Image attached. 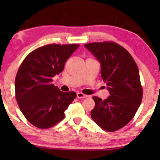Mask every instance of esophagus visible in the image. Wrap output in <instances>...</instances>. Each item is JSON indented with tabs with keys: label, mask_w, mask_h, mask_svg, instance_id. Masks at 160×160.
Segmentation results:
<instances>
[{
	"label": "esophagus",
	"mask_w": 160,
	"mask_h": 160,
	"mask_svg": "<svg viewBox=\"0 0 160 160\" xmlns=\"http://www.w3.org/2000/svg\"><path fill=\"white\" fill-rule=\"evenodd\" d=\"M77 97H78V98H87L88 95L82 94L81 92H78L77 93Z\"/></svg>",
	"instance_id": "obj_1"
}]
</instances>
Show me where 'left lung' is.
<instances>
[{
    "label": "left lung",
    "instance_id": "1",
    "mask_svg": "<svg viewBox=\"0 0 160 160\" xmlns=\"http://www.w3.org/2000/svg\"><path fill=\"white\" fill-rule=\"evenodd\" d=\"M101 65V75L110 96L105 100L94 96L92 120L108 132H114L129 122L136 113L143 91L138 68L123 47L113 42L84 45Z\"/></svg>",
    "mask_w": 160,
    "mask_h": 160
}]
</instances>
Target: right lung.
Wrapping results in <instances>:
<instances>
[{"label":"right lung","instance_id":"add662e5","mask_svg":"<svg viewBox=\"0 0 160 160\" xmlns=\"http://www.w3.org/2000/svg\"><path fill=\"white\" fill-rule=\"evenodd\" d=\"M78 44H49L35 49L25 58L15 80L16 98L28 122L48 128L65 117V111L77 97L52 84V78L63 71L66 61Z\"/></svg>","mask_w":160,"mask_h":160}]
</instances>
